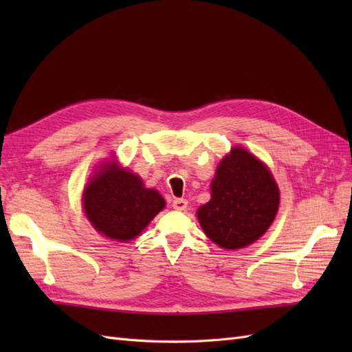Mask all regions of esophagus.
I'll return each instance as SVG.
<instances>
[{"label": "esophagus", "mask_w": 352, "mask_h": 352, "mask_svg": "<svg viewBox=\"0 0 352 352\" xmlns=\"http://www.w3.org/2000/svg\"><path fill=\"white\" fill-rule=\"evenodd\" d=\"M172 207L175 210H179V211H184L186 207H188V201L184 199V198H175L172 201Z\"/></svg>", "instance_id": "obj_1"}]
</instances>
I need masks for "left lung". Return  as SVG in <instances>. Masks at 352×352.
<instances>
[{"label":"left lung","instance_id":"8db88e82","mask_svg":"<svg viewBox=\"0 0 352 352\" xmlns=\"http://www.w3.org/2000/svg\"><path fill=\"white\" fill-rule=\"evenodd\" d=\"M278 208L279 188L269 168L243 148H233L217 167L211 199L197 216L212 242L238 250L269 229Z\"/></svg>","mask_w":352,"mask_h":352}]
</instances>
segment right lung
Here are the masks:
<instances>
[{"label":"right lung","instance_id":"add662e5","mask_svg":"<svg viewBox=\"0 0 352 352\" xmlns=\"http://www.w3.org/2000/svg\"><path fill=\"white\" fill-rule=\"evenodd\" d=\"M164 199L154 189H146L140 176L117 164L104 166L83 194L85 214L104 236L131 241L164 208Z\"/></svg>","mask_w":352,"mask_h":352}]
</instances>
